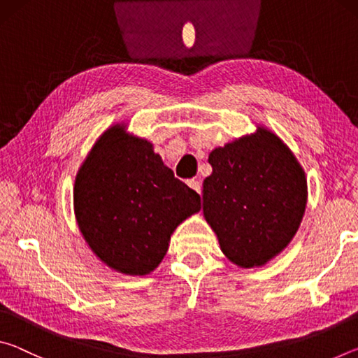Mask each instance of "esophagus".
Instances as JSON below:
<instances>
[{
    "instance_id": "34e87169",
    "label": "esophagus",
    "mask_w": 358,
    "mask_h": 358,
    "mask_svg": "<svg viewBox=\"0 0 358 358\" xmlns=\"http://www.w3.org/2000/svg\"><path fill=\"white\" fill-rule=\"evenodd\" d=\"M187 185H189L191 189H194L196 192H199V194L202 192V185H201V181H199V180H189V181H187Z\"/></svg>"
}]
</instances>
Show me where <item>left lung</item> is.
<instances>
[{"label": "left lung", "mask_w": 358, "mask_h": 358, "mask_svg": "<svg viewBox=\"0 0 358 358\" xmlns=\"http://www.w3.org/2000/svg\"><path fill=\"white\" fill-rule=\"evenodd\" d=\"M203 180V216L221 251L241 268L278 256L300 227L306 208L305 171L273 132L254 134L215 148Z\"/></svg>", "instance_id": "8db88e82"}]
</instances>
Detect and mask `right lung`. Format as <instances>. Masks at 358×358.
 <instances>
[{
  "label": "right lung",
  "instance_id": "right-lung-1",
  "mask_svg": "<svg viewBox=\"0 0 358 358\" xmlns=\"http://www.w3.org/2000/svg\"><path fill=\"white\" fill-rule=\"evenodd\" d=\"M201 210V196L173 177L153 145L113 124L78 169L74 213L102 262L143 276L164 259L178 224Z\"/></svg>",
  "mask_w": 358,
  "mask_h": 358
}]
</instances>
